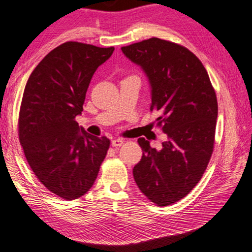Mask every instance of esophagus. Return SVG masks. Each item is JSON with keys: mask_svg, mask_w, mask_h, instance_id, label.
<instances>
[{"mask_svg": "<svg viewBox=\"0 0 252 252\" xmlns=\"http://www.w3.org/2000/svg\"><path fill=\"white\" fill-rule=\"evenodd\" d=\"M124 139L123 138H115L113 142H111V145H113L114 147H119V146H122L123 144H124Z\"/></svg>", "mask_w": 252, "mask_h": 252, "instance_id": "esophagus-1", "label": "esophagus"}]
</instances>
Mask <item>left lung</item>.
Listing matches in <instances>:
<instances>
[{
  "mask_svg": "<svg viewBox=\"0 0 252 252\" xmlns=\"http://www.w3.org/2000/svg\"><path fill=\"white\" fill-rule=\"evenodd\" d=\"M141 65L152 87L151 111L167 135L162 150L138 138L143 156L133 170L135 182L148 200L166 207L182 200L203 176L211 158L218 100L209 75L188 48L151 38L122 48Z\"/></svg>",
  "mask_w": 252,
  "mask_h": 252,
  "instance_id": "obj_1",
  "label": "left lung"
}]
</instances>
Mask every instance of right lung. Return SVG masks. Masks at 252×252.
Segmentation results:
<instances>
[{"mask_svg":"<svg viewBox=\"0 0 252 252\" xmlns=\"http://www.w3.org/2000/svg\"><path fill=\"white\" fill-rule=\"evenodd\" d=\"M114 50L68 41L40 61L24 88L20 144L38 180L64 200L78 199L92 189L110 145L106 136L80 128L76 116L94 71Z\"/></svg>","mask_w":252,"mask_h":252,"instance_id":"right-lung-1","label":"right lung"}]
</instances>
